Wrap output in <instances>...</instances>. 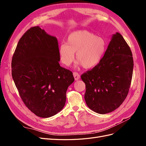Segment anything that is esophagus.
<instances>
[{"label":"esophagus","instance_id":"obj_1","mask_svg":"<svg viewBox=\"0 0 146 146\" xmlns=\"http://www.w3.org/2000/svg\"><path fill=\"white\" fill-rule=\"evenodd\" d=\"M73 76H74V77L75 80H78V79H80V75H79L77 72H74L73 73Z\"/></svg>","mask_w":146,"mask_h":146}]
</instances>
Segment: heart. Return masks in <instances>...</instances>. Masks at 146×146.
<instances>
[{
	"label": "heart",
	"instance_id": "1",
	"mask_svg": "<svg viewBox=\"0 0 146 146\" xmlns=\"http://www.w3.org/2000/svg\"><path fill=\"white\" fill-rule=\"evenodd\" d=\"M107 49V42L102 37L85 30L75 31L70 33L66 44H61L58 48L60 60L68 66L74 60V54L77 60V66L82 65L85 69L96 67L102 60Z\"/></svg>",
	"mask_w": 146,
	"mask_h": 146
}]
</instances>
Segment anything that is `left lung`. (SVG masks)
<instances>
[{
  "mask_svg": "<svg viewBox=\"0 0 146 146\" xmlns=\"http://www.w3.org/2000/svg\"><path fill=\"white\" fill-rule=\"evenodd\" d=\"M133 70L130 48L122 35L111 37L100 63L81 76L87 106L99 114L113 111L129 93Z\"/></svg>",
  "mask_w": 146,
  "mask_h": 146,
  "instance_id": "left-lung-1",
  "label": "left lung"
}]
</instances>
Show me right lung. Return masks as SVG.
Segmentation results:
<instances>
[{"instance_id": "add662e5", "label": "right lung", "mask_w": 146, "mask_h": 146, "mask_svg": "<svg viewBox=\"0 0 146 146\" xmlns=\"http://www.w3.org/2000/svg\"><path fill=\"white\" fill-rule=\"evenodd\" d=\"M56 37L39 26L29 29L17 43L11 74L24 103L39 117L55 115L64 107L72 72L61 67Z\"/></svg>"}]
</instances>
